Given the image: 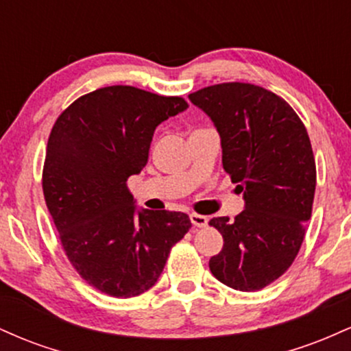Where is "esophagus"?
I'll list each match as a JSON object with an SVG mask.
<instances>
[{"label":"esophagus","instance_id":"1","mask_svg":"<svg viewBox=\"0 0 351 351\" xmlns=\"http://www.w3.org/2000/svg\"><path fill=\"white\" fill-rule=\"evenodd\" d=\"M189 219H191L193 226H196V228H204L208 224V217L203 215H196V213L189 215Z\"/></svg>","mask_w":351,"mask_h":351}]
</instances>
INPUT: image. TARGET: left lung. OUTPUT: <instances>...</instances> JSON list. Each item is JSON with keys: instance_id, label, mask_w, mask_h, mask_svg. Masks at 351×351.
I'll return each instance as SVG.
<instances>
[{"instance_id": "left-lung-1", "label": "left lung", "mask_w": 351, "mask_h": 351, "mask_svg": "<svg viewBox=\"0 0 351 351\" xmlns=\"http://www.w3.org/2000/svg\"><path fill=\"white\" fill-rule=\"evenodd\" d=\"M188 97L215 123L223 167L244 198L234 221H209L224 239L209 269L228 287L261 291L291 267L312 215L317 171L307 128L284 99L254 84H216Z\"/></svg>"}]
</instances>
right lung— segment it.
Masks as SVG:
<instances>
[{
    "label": "right lung",
    "instance_id": "add662e5",
    "mask_svg": "<svg viewBox=\"0 0 351 351\" xmlns=\"http://www.w3.org/2000/svg\"><path fill=\"white\" fill-rule=\"evenodd\" d=\"M186 100L132 86L97 88L52 127L43 191L67 259L87 284L117 299L147 292L191 221L180 211L138 209L128 176L148 162L155 128Z\"/></svg>",
    "mask_w": 351,
    "mask_h": 351
}]
</instances>
